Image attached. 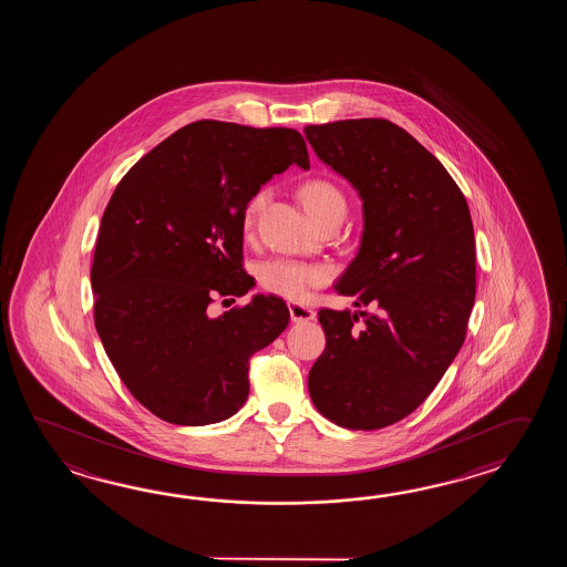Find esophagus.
<instances>
[{
    "instance_id": "esophagus-1",
    "label": "esophagus",
    "mask_w": 567,
    "mask_h": 567,
    "mask_svg": "<svg viewBox=\"0 0 567 567\" xmlns=\"http://www.w3.org/2000/svg\"><path fill=\"white\" fill-rule=\"evenodd\" d=\"M289 316H291L293 322H308V320L316 318V312L306 308V306H301V303H289Z\"/></svg>"
}]
</instances>
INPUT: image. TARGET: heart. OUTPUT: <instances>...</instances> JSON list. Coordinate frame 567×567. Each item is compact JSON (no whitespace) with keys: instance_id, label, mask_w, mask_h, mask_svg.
<instances>
[{"instance_id":"b5f03b06","label":"heart","mask_w":567,"mask_h":567,"mask_svg":"<svg viewBox=\"0 0 567 567\" xmlns=\"http://www.w3.org/2000/svg\"><path fill=\"white\" fill-rule=\"evenodd\" d=\"M267 198H269L267 190H259L249 198L243 213L245 229H254L261 210L266 208ZM300 198L308 208V213L318 223L332 215H347V198L332 182L320 181V178L306 182L300 188ZM257 281L261 288L274 296L286 298V300H300L308 293V289L324 286L328 281V271L324 267L298 261V259L276 257L259 266Z\"/></svg>"}]
</instances>
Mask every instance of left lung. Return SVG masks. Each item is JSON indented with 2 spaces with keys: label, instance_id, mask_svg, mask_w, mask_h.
<instances>
[{
  "label": "left lung",
  "instance_id": "8db88e82",
  "mask_svg": "<svg viewBox=\"0 0 567 567\" xmlns=\"http://www.w3.org/2000/svg\"><path fill=\"white\" fill-rule=\"evenodd\" d=\"M303 133L361 194V249L337 291L369 308L318 312L326 349L310 398L340 427L379 430L417 410L464 344L476 293L471 210L440 159L389 120Z\"/></svg>",
  "mask_w": 567,
  "mask_h": 567
}]
</instances>
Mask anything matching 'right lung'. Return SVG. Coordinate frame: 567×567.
Returning <instances> with one entry per match:
<instances>
[{
  "label": "right lung",
  "instance_id": "obj_1",
  "mask_svg": "<svg viewBox=\"0 0 567 567\" xmlns=\"http://www.w3.org/2000/svg\"><path fill=\"white\" fill-rule=\"evenodd\" d=\"M310 168L300 132L194 121L145 154L109 200L91 288L109 361L145 410L176 425L223 422L249 395V361L286 330L278 296L223 316L254 288L243 213L274 174Z\"/></svg>",
  "mask_w": 567,
  "mask_h": 567
}]
</instances>
